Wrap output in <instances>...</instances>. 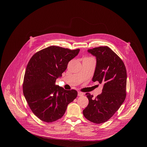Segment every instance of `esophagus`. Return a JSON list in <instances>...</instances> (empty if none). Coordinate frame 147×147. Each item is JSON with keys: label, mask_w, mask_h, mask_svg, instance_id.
Wrapping results in <instances>:
<instances>
[{"label": "esophagus", "mask_w": 147, "mask_h": 147, "mask_svg": "<svg viewBox=\"0 0 147 147\" xmlns=\"http://www.w3.org/2000/svg\"><path fill=\"white\" fill-rule=\"evenodd\" d=\"M83 95H84V93H83V92H80V91H78V96H83Z\"/></svg>", "instance_id": "obj_1"}]
</instances>
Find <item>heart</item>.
Segmentation results:
<instances>
[{"instance_id":"b5f03b06","label":"heart","mask_w":147,"mask_h":147,"mask_svg":"<svg viewBox=\"0 0 147 147\" xmlns=\"http://www.w3.org/2000/svg\"><path fill=\"white\" fill-rule=\"evenodd\" d=\"M88 58H91V57H86L84 59H88Z\"/></svg>"}]
</instances>
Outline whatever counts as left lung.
<instances>
[{
    "label": "left lung",
    "mask_w": 147,
    "mask_h": 147,
    "mask_svg": "<svg viewBox=\"0 0 147 147\" xmlns=\"http://www.w3.org/2000/svg\"><path fill=\"white\" fill-rule=\"evenodd\" d=\"M96 58L92 82L104 83L102 92L94 98L86 93L89 104L83 111L84 117L95 123L110 119L124 102L126 96L127 71L122 60L107 46L88 49Z\"/></svg>",
    "instance_id": "8db88e82"
}]
</instances>
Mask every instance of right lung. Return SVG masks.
Returning <instances> with one entry per match:
<instances>
[{"label":"right lung","mask_w":147,"mask_h":147,"mask_svg":"<svg viewBox=\"0 0 147 147\" xmlns=\"http://www.w3.org/2000/svg\"><path fill=\"white\" fill-rule=\"evenodd\" d=\"M79 51L52 46L36 52L30 59L23 93L30 109L41 121L49 123L61 119L68 105L77 98L76 90H65L55 83Z\"/></svg>","instance_id":"obj_1"}]
</instances>
